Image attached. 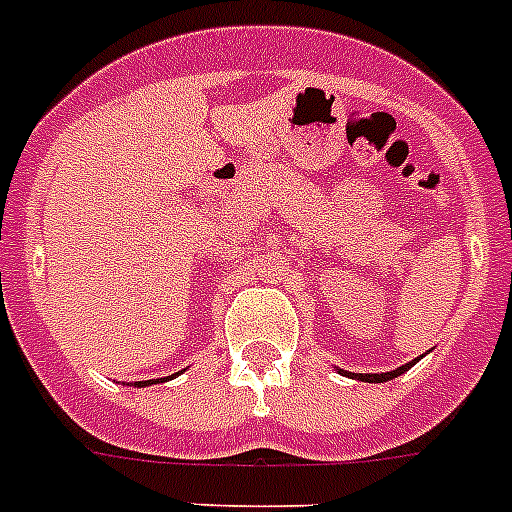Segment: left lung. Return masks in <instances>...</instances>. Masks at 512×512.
Instances as JSON below:
<instances>
[{
    "label": "left lung",
    "instance_id": "left-lung-1",
    "mask_svg": "<svg viewBox=\"0 0 512 512\" xmlns=\"http://www.w3.org/2000/svg\"><path fill=\"white\" fill-rule=\"evenodd\" d=\"M412 363H407V366H399L397 371H386V373H358V379L368 381V384H381V381H389V379H397L399 373H404L407 368H410Z\"/></svg>",
    "mask_w": 512,
    "mask_h": 512
}]
</instances>
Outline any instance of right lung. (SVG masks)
<instances>
[{"mask_svg": "<svg viewBox=\"0 0 512 512\" xmlns=\"http://www.w3.org/2000/svg\"><path fill=\"white\" fill-rule=\"evenodd\" d=\"M149 384V381H136V386H146ZM151 384H154V381H151Z\"/></svg>", "mask_w": 512, "mask_h": 512, "instance_id": "add662e5", "label": "right lung"}]
</instances>
